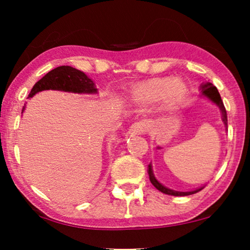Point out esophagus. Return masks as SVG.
Returning <instances> with one entry per match:
<instances>
[{
	"label": "esophagus",
	"mask_w": 250,
	"mask_h": 250,
	"mask_svg": "<svg viewBox=\"0 0 250 250\" xmlns=\"http://www.w3.org/2000/svg\"><path fill=\"white\" fill-rule=\"evenodd\" d=\"M150 127V124L148 121H140L138 123H135L134 125H132L131 131L135 134H143V133L148 132V129Z\"/></svg>",
	"instance_id": "34e87169"
}]
</instances>
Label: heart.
<instances>
[{"label": "heart", "instance_id": "heart-1", "mask_svg": "<svg viewBox=\"0 0 250 250\" xmlns=\"http://www.w3.org/2000/svg\"><path fill=\"white\" fill-rule=\"evenodd\" d=\"M186 93V86L180 81L152 80L138 85L133 91V95L138 101L149 102L165 97L167 101L180 100Z\"/></svg>", "mask_w": 250, "mask_h": 250}]
</instances>
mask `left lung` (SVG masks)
Wrapping results in <instances>:
<instances>
[{"mask_svg":"<svg viewBox=\"0 0 250 250\" xmlns=\"http://www.w3.org/2000/svg\"><path fill=\"white\" fill-rule=\"evenodd\" d=\"M201 93H203L205 97H207L208 99H210L211 101L214 102V104H216L218 107L221 108L222 110V114H223V122L224 124L228 126V116H227V110H225V107L223 104V101H222L221 99V95L218 93L217 88L214 86L213 84L210 83H207L201 86ZM149 179H150V182L152 183V186L156 188L157 190L162 191L163 193L165 194H169V196H189V194H193L196 192H199L200 190L204 189L203 188H199V189L194 190V191H189V192H180V191H174V190H170V189H167L166 187H164L160 184L158 181L155 179V176H153L152 174V169H151V165H149Z\"/></svg>","mask_w":250,"mask_h":250,"instance_id":"left-lung-1","label":"left lung"}]
</instances>
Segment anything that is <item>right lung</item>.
I'll return each mask as SVG.
<instances>
[{
  "mask_svg": "<svg viewBox=\"0 0 250 250\" xmlns=\"http://www.w3.org/2000/svg\"><path fill=\"white\" fill-rule=\"evenodd\" d=\"M44 90H59L74 93H97L94 83L83 71L69 66H60L49 71L34 85L28 98ZM25 105L22 107V111Z\"/></svg>",
  "mask_w": 250,
  "mask_h": 250,
  "instance_id": "add662e5",
  "label": "right lung"
}]
</instances>
